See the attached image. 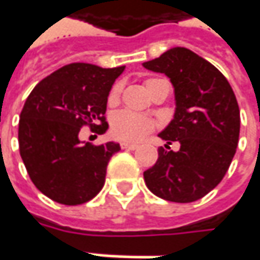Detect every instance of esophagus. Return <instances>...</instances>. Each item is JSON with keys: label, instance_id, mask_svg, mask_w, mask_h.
<instances>
[{"label": "esophagus", "instance_id": "1", "mask_svg": "<svg viewBox=\"0 0 260 260\" xmlns=\"http://www.w3.org/2000/svg\"><path fill=\"white\" fill-rule=\"evenodd\" d=\"M139 145L138 144H129V142H121V148L122 149H129V151H134L137 149Z\"/></svg>", "mask_w": 260, "mask_h": 260}]
</instances>
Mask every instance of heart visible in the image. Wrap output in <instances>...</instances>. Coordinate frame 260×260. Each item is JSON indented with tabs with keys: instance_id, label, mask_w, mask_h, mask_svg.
Returning <instances> with one entry per match:
<instances>
[{
	"instance_id": "1",
	"label": "heart",
	"mask_w": 260,
	"mask_h": 260,
	"mask_svg": "<svg viewBox=\"0 0 260 260\" xmlns=\"http://www.w3.org/2000/svg\"><path fill=\"white\" fill-rule=\"evenodd\" d=\"M158 79H148L145 82V87H149ZM122 86L119 83L112 86L111 92L108 94V105L115 106L119 102L121 98ZM155 129V122L151 118L139 115V113L129 112V111H122L115 113L111 121V132L116 139L126 141V142H137L142 139L151 131Z\"/></svg>"
}]
</instances>
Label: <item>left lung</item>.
<instances>
[{"label":"left lung","mask_w":260,"mask_h":260,"mask_svg":"<svg viewBox=\"0 0 260 260\" xmlns=\"http://www.w3.org/2000/svg\"><path fill=\"white\" fill-rule=\"evenodd\" d=\"M144 68L170 77L177 105L174 119L159 134L167 145L144 173L145 184L168 202L200 200L223 180L236 152L240 111L235 92L219 69L185 47L167 50ZM173 140L180 142L177 153L169 148Z\"/></svg>","instance_id":"left-lung-1"}]
</instances>
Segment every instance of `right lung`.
Wrapping results in <instances>:
<instances>
[{
	"instance_id": "obj_1",
	"label": "right lung",
	"mask_w": 260,
	"mask_h": 260,
	"mask_svg": "<svg viewBox=\"0 0 260 260\" xmlns=\"http://www.w3.org/2000/svg\"><path fill=\"white\" fill-rule=\"evenodd\" d=\"M125 66L72 63L44 77L28 94L18 123L20 155L32 184L53 202L77 206L102 190L115 142H80V128L108 129V94Z\"/></svg>"
}]
</instances>
